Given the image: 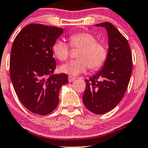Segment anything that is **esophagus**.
Masks as SVG:
<instances>
[{
  "mask_svg": "<svg viewBox=\"0 0 148 148\" xmlns=\"http://www.w3.org/2000/svg\"><path fill=\"white\" fill-rule=\"evenodd\" d=\"M75 77H71V76H69V82H73V81L75 80Z\"/></svg>",
  "mask_w": 148,
  "mask_h": 148,
  "instance_id": "esophagus-1",
  "label": "esophagus"
}]
</instances>
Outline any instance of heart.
I'll use <instances>...</instances> for the list:
<instances>
[{"instance_id": "1", "label": "heart", "mask_w": 148, "mask_h": 148, "mask_svg": "<svg viewBox=\"0 0 148 148\" xmlns=\"http://www.w3.org/2000/svg\"><path fill=\"white\" fill-rule=\"evenodd\" d=\"M70 45L73 48H80L77 54L78 60H71L62 65L60 71L71 76H77L85 72L90 67L91 70L100 69L107 58V48L102 41L90 33H77L70 36ZM55 56L60 61H65L69 56V45L63 40L55 41L52 47Z\"/></svg>"}]
</instances>
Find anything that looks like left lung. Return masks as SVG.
<instances>
[{
	"instance_id": "obj_1",
	"label": "left lung",
	"mask_w": 148,
	"mask_h": 148,
	"mask_svg": "<svg viewBox=\"0 0 148 148\" xmlns=\"http://www.w3.org/2000/svg\"><path fill=\"white\" fill-rule=\"evenodd\" d=\"M96 26L107 30L108 54L101 69L85 79L82 101L88 110L102 114L114 109L125 95L132 72V55L127 39L112 24L106 22Z\"/></svg>"
}]
</instances>
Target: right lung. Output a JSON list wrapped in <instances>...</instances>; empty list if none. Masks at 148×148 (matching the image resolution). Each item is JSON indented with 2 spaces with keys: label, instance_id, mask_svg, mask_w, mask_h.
Returning a JSON list of instances; mask_svg holds the SVG:
<instances>
[{
  "label": "right lung",
  "instance_id": "1",
  "mask_svg": "<svg viewBox=\"0 0 148 148\" xmlns=\"http://www.w3.org/2000/svg\"><path fill=\"white\" fill-rule=\"evenodd\" d=\"M63 28L41 24L23 27L15 38L10 57V77L20 102L29 111L46 115L59 102V92L69 82L66 74H53L52 47Z\"/></svg>",
  "mask_w": 148,
  "mask_h": 148
}]
</instances>
